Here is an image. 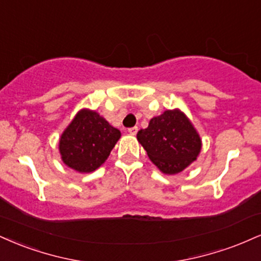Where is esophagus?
<instances>
[{"label":"esophagus","mask_w":261,"mask_h":261,"mask_svg":"<svg viewBox=\"0 0 261 261\" xmlns=\"http://www.w3.org/2000/svg\"><path fill=\"white\" fill-rule=\"evenodd\" d=\"M127 131H128V134H130V135H136L137 131H139V127H137V126L130 127Z\"/></svg>","instance_id":"obj_1"}]
</instances>
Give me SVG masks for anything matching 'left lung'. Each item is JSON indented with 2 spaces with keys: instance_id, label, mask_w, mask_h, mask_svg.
Segmentation results:
<instances>
[{
  "instance_id": "left-lung-1",
  "label": "left lung",
  "mask_w": 261,
  "mask_h": 261,
  "mask_svg": "<svg viewBox=\"0 0 261 261\" xmlns=\"http://www.w3.org/2000/svg\"><path fill=\"white\" fill-rule=\"evenodd\" d=\"M137 140L159 170L169 175L196 161L202 147L196 128L177 109L150 119L148 127L137 133Z\"/></svg>"
}]
</instances>
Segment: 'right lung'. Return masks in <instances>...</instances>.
I'll return each mask as SVG.
<instances>
[{
	"mask_svg": "<svg viewBox=\"0 0 261 261\" xmlns=\"http://www.w3.org/2000/svg\"><path fill=\"white\" fill-rule=\"evenodd\" d=\"M119 139L118 128L109 125L98 113L83 109L63 133L59 152L69 168L91 172L106 162Z\"/></svg>",
	"mask_w": 261,
	"mask_h": 261,
	"instance_id": "add662e5",
	"label": "right lung"
}]
</instances>
